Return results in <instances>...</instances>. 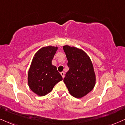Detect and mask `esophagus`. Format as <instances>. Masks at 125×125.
<instances>
[{
    "instance_id": "34e87169",
    "label": "esophagus",
    "mask_w": 125,
    "mask_h": 125,
    "mask_svg": "<svg viewBox=\"0 0 125 125\" xmlns=\"http://www.w3.org/2000/svg\"><path fill=\"white\" fill-rule=\"evenodd\" d=\"M61 76H62V78H64V76H65V74H64V72H61Z\"/></svg>"
}]
</instances>
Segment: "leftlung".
I'll return each mask as SVG.
<instances>
[{"label":"left lung","instance_id":"1","mask_svg":"<svg viewBox=\"0 0 125 125\" xmlns=\"http://www.w3.org/2000/svg\"><path fill=\"white\" fill-rule=\"evenodd\" d=\"M69 71L64 82L70 94L77 98L85 96L95 84V74L91 59L82 49L68 45L63 46Z\"/></svg>","mask_w":125,"mask_h":125}]
</instances>
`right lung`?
<instances>
[{
	"mask_svg": "<svg viewBox=\"0 0 125 125\" xmlns=\"http://www.w3.org/2000/svg\"><path fill=\"white\" fill-rule=\"evenodd\" d=\"M58 47L46 46L35 53L28 73V84L31 90L39 96H44L52 92L56 83L62 78L52 60Z\"/></svg>",
	"mask_w": 125,
	"mask_h": 125,
	"instance_id": "1",
	"label": "right lung"
}]
</instances>
